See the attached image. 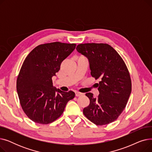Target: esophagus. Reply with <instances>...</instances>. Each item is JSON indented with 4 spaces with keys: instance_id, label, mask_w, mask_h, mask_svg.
Segmentation results:
<instances>
[{
    "instance_id": "1",
    "label": "esophagus",
    "mask_w": 152,
    "mask_h": 152,
    "mask_svg": "<svg viewBox=\"0 0 152 152\" xmlns=\"http://www.w3.org/2000/svg\"><path fill=\"white\" fill-rule=\"evenodd\" d=\"M75 95L76 97H79V96H81V95H83L84 94L81 93V92H76Z\"/></svg>"
}]
</instances>
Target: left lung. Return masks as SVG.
<instances>
[{"instance_id":"8db88e82","label":"left lung","mask_w":152,"mask_h":152,"mask_svg":"<svg viewBox=\"0 0 152 152\" xmlns=\"http://www.w3.org/2000/svg\"><path fill=\"white\" fill-rule=\"evenodd\" d=\"M76 49L89 59L91 76L100 79L98 96L86 94L90 104L84 108V115L97 126L115 121L124 110L131 93V79L126 65L107 44H80Z\"/></svg>"}]
</instances>
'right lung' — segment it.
Returning a JSON list of instances; mask_svg holds the SVG:
<instances>
[{
  "label": "right lung",
  "mask_w": 152,
  "mask_h": 152,
  "mask_svg": "<svg viewBox=\"0 0 152 152\" xmlns=\"http://www.w3.org/2000/svg\"><path fill=\"white\" fill-rule=\"evenodd\" d=\"M76 44L54 42L35 47L24 60L17 79L20 105L26 116L36 123L48 124L63 113L75 93L54 88L52 77L61 62Z\"/></svg>",
  "instance_id": "obj_1"
}]
</instances>
